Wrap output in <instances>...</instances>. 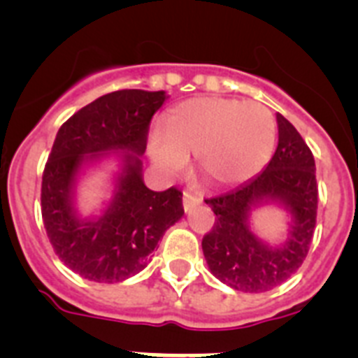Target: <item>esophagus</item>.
<instances>
[{"instance_id": "1", "label": "esophagus", "mask_w": 358, "mask_h": 358, "mask_svg": "<svg viewBox=\"0 0 358 358\" xmlns=\"http://www.w3.org/2000/svg\"><path fill=\"white\" fill-rule=\"evenodd\" d=\"M182 203H183V210L189 212V210H192L196 205H199V203H201V199H199L198 196H192V194H189V192H183Z\"/></svg>"}]
</instances>
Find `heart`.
I'll list each match as a JSON object with an SVG mask.
<instances>
[{
    "mask_svg": "<svg viewBox=\"0 0 358 358\" xmlns=\"http://www.w3.org/2000/svg\"><path fill=\"white\" fill-rule=\"evenodd\" d=\"M166 127H153L148 135L150 157L160 171L176 175L189 162L187 153H194L199 169L221 185L260 171L276 141L271 110L239 99H189L167 114Z\"/></svg>",
    "mask_w": 358,
    "mask_h": 358,
    "instance_id": "heart-1",
    "label": "heart"
}]
</instances>
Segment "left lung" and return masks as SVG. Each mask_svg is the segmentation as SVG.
Returning <instances> with one entry per match:
<instances>
[{
	"label": "left lung",
	"instance_id": "1",
	"mask_svg": "<svg viewBox=\"0 0 358 358\" xmlns=\"http://www.w3.org/2000/svg\"><path fill=\"white\" fill-rule=\"evenodd\" d=\"M276 124L278 146L266 169L227 194L205 199L215 223L203 237V255L212 275L235 291L264 292L291 278L314 235V157L282 114H276ZM264 206H276L288 215V231L278 243L262 240L252 228V214Z\"/></svg>",
	"mask_w": 358,
	"mask_h": 358
}]
</instances>
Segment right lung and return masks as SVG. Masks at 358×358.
<instances>
[{"label":"right lung","instance_id":"obj_1","mask_svg":"<svg viewBox=\"0 0 358 358\" xmlns=\"http://www.w3.org/2000/svg\"><path fill=\"white\" fill-rule=\"evenodd\" d=\"M167 98L166 91L110 92L71 115L55 137L41 191L44 228L59 259L91 282H124L143 271L160 237L182 219V192L151 191L143 180L148 127ZM108 162L118 167L109 198L83 216L79 183Z\"/></svg>","mask_w":358,"mask_h":358}]
</instances>
